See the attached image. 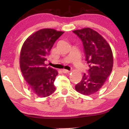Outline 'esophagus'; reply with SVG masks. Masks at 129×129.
<instances>
[{"label":"esophagus","mask_w":129,"mask_h":129,"mask_svg":"<svg viewBox=\"0 0 129 129\" xmlns=\"http://www.w3.org/2000/svg\"><path fill=\"white\" fill-rule=\"evenodd\" d=\"M62 72L63 73H69V72H70V71L69 70H67L63 69L62 70Z\"/></svg>","instance_id":"34e87169"}]
</instances>
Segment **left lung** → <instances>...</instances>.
I'll list each match as a JSON object with an SVG mask.
<instances>
[{
	"mask_svg": "<svg viewBox=\"0 0 129 129\" xmlns=\"http://www.w3.org/2000/svg\"><path fill=\"white\" fill-rule=\"evenodd\" d=\"M73 33L82 41L85 60L89 69L75 90L84 95L97 92L110 76L113 69V53L110 46L100 33L90 28L76 29Z\"/></svg>",
	"mask_w": 129,
	"mask_h": 129,
	"instance_id": "obj_1",
	"label": "left lung"
}]
</instances>
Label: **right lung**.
Here are the masks:
<instances>
[{
    "label": "right lung",
    "instance_id": "add662e5",
    "mask_svg": "<svg viewBox=\"0 0 129 129\" xmlns=\"http://www.w3.org/2000/svg\"><path fill=\"white\" fill-rule=\"evenodd\" d=\"M63 31L44 28L25 40L20 53V70L29 88L39 97H47L55 91L54 82L58 72L47 67L45 62L55 41Z\"/></svg>",
    "mask_w": 129,
    "mask_h": 129
}]
</instances>
